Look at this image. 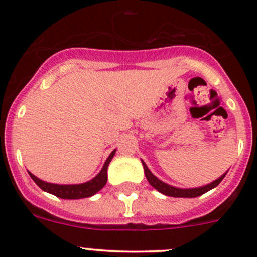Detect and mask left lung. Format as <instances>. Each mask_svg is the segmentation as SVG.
<instances>
[{
	"instance_id": "left-lung-1",
	"label": "left lung",
	"mask_w": 257,
	"mask_h": 257,
	"mask_svg": "<svg viewBox=\"0 0 257 257\" xmlns=\"http://www.w3.org/2000/svg\"><path fill=\"white\" fill-rule=\"evenodd\" d=\"M142 163H143V167H144V174L145 177H147L148 181H149L150 185H152L154 189H157L159 193L164 194V195H168V196H173V198H196V196L203 195L204 193H206V191L211 190V189H214L215 186L219 185V184L221 183L222 179L225 178V175H226V173H225L224 175H221V177L216 179V180H214L212 183H210L205 186H200V188L180 189V188H175V186H172L169 185V184L164 183V181L159 180V179L155 177V175L148 169V167L145 165L143 160H142Z\"/></svg>"
}]
</instances>
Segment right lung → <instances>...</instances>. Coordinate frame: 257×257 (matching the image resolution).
I'll use <instances>...</instances> for the list:
<instances>
[{"label":"right lung","mask_w":257,"mask_h":257,"mask_svg":"<svg viewBox=\"0 0 257 257\" xmlns=\"http://www.w3.org/2000/svg\"><path fill=\"white\" fill-rule=\"evenodd\" d=\"M115 154V150H113L110 153V155L108 157V159L105 160L104 165H103L102 170L99 172V174L97 175L95 178H93L92 180L87 181V183L83 184H72V185H59V184H52V183H47V181H43L41 179H38L37 177H35L33 174H30V177L33 179L36 184L40 186L42 190L47 191L49 194H53V195L58 196L61 199H83V198H88V196L94 195L95 193L100 190L103 186L107 184V169L108 165H109L110 160Z\"/></svg>","instance_id":"add662e5"}]
</instances>
